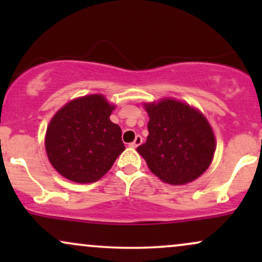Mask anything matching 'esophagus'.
I'll return each instance as SVG.
<instances>
[{
    "label": "esophagus",
    "instance_id": "esophagus-1",
    "mask_svg": "<svg viewBox=\"0 0 262 262\" xmlns=\"http://www.w3.org/2000/svg\"><path fill=\"white\" fill-rule=\"evenodd\" d=\"M141 143H143V138H141L140 135H137L133 143L129 144V146H132V148H137V146H139Z\"/></svg>",
    "mask_w": 262,
    "mask_h": 262
}]
</instances>
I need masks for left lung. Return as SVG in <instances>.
I'll use <instances>...</instances> for the list:
<instances>
[{
  "mask_svg": "<svg viewBox=\"0 0 262 262\" xmlns=\"http://www.w3.org/2000/svg\"><path fill=\"white\" fill-rule=\"evenodd\" d=\"M149 135L138 146L149 169L170 185H185L208 169L214 155L212 128L198 111L173 100L145 106Z\"/></svg>",
  "mask_w": 262,
  "mask_h": 262,
  "instance_id": "left-lung-1",
  "label": "left lung"
}]
</instances>
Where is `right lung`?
I'll list each match as a JSON object with an SVG mask.
<instances>
[{
  "label": "right lung",
  "instance_id": "obj_1",
  "mask_svg": "<svg viewBox=\"0 0 262 262\" xmlns=\"http://www.w3.org/2000/svg\"><path fill=\"white\" fill-rule=\"evenodd\" d=\"M113 106L101 95L69 102L53 117L45 149L60 175L79 183L100 180L124 151L122 130L111 122Z\"/></svg>",
  "mask_w": 262,
  "mask_h": 262
}]
</instances>
